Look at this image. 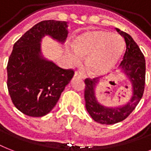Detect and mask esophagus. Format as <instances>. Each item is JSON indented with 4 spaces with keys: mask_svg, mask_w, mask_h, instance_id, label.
I'll return each instance as SVG.
<instances>
[{
    "mask_svg": "<svg viewBox=\"0 0 151 151\" xmlns=\"http://www.w3.org/2000/svg\"><path fill=\"white\" fill-rule=\"evenodd\" d=\"M74 78H81V79H82V76L81 75L80 73H78V72H75V73H74Z\"/></svg>",
    "mask_w": 151,
    "mask_h": 151,
    "instance_id": "34e87169",
    "label": "esophagus"
}]
</instances>
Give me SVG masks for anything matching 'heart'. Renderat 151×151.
I'll use <instances>...</instances> for the list:
<instances>
[{
    "instance_id": "heart-1",
    "label": "heart",
    "mask_w": 151,
    "mask_h": 151,
    "mask_svg": "<svg viewBox=\"0 0 151 151\" xmlns=\"http://www.w3.org/2000/svg\"><path fill=\"white\" fill-rule=\"evenodd\" d=\"M73 51L66 52L69 63L75 66L85 58V66L92 75L110 72L119 61L124 51L120 35L103 29L89 30L81 34L73 42Z\"/></svg>"
}]
</instances>
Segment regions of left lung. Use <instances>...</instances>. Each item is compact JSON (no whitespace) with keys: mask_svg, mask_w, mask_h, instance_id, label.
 <instances>
[{"mask_svg":"<svg viewBox=\"0 0 151 151\" xmlns=\"http://www.w3.org/2000/svg\"><path fill=\"white\" fill-rule=\"evenodd\" d=\"M124 39L126 50L123 60L119 66L120 73H123L131 83V96L123 105L107 106L100 103L96 95L100 85L99 79H85V99L86 110L95 122L103 124H113L122 122L136 108L144 92L146 63L144 55L133 38L125 32L116 28ZM110 89V88H107Z\"/></svg>","mask_w":151,"mask_h":151,"instance_id":"obj_1","label":"left lung"}]
</instances>
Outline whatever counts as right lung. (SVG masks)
I'll use <instances>...</instances> for the list:
<instances>
[{
	"label": "right lung",
	"instance_id": "obj_1",
	"mask_svg": "<svg viewBox=\"0 0 151 151\" xmlns=\"http://www.w3.org/2000/svg\"><path fill=\"white\" fill-rule=\"evenodd\" d=\"M68 22L45 20L27 31L13 46L8 59V89L18 110L30 117H43L54 108L73 73L43 55L45 36L60 44L68 35Z\"/></svg>",
	"mask_w": 151,
	"mask_h": 151
}]
</instances>
